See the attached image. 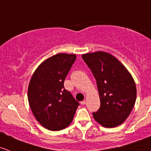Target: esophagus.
Here are the masks:
<instances>
[{"label": "esophagus", "instance_id": "obj_1", "mask_svg": "<svg viewBox=\"0 0 151 151\" xmlns=\"http://www.w3.org/2000/svg\"><path fill=\"white\" fill-rule=\"evenodd\" d=\"M81 104H82V105H85V104H86V101H85V100H83V101H82L81 102Z\"/></svg>", "mask_w": 151, "mask_h": 151}]
</instances>
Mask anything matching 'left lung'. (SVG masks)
<instances>
[{"mask_svg":"<svg viewBox=\"0 0 151 151\" xmlns=\"http://www.w3.org/2000/svg\"><path fill=\"white\" fill-rule=\"evenodd\" d=\"M96 81L100 107L92 113L96 122L111 128L122 124L134 106L137 88L132 76L115 57L104 52L83 55Z\"/></svg>","mask_w":151,"mask_h":151,"instance_id":"left-lung-1","label":"left lung"}]
</instances>
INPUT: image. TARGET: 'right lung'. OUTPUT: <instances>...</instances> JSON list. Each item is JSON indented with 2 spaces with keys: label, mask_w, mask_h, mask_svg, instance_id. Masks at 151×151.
<instances>
[{
  "label": "right lung",
  "mask_w": 151,
  "mask_h": 151,
  "mask_svg": "<svg viewBox=\"0 0 151 151\" xmlns=\"http://www.w3.org/2000/svg\"><path fill=\"white\" fill-rule=\"evenodd\" d=\"M76 56L57 54L46 59L31 77L28 88V100L36 120L52 131L69 125L80 105L64 83Z\"/></svg>",
  "instance_id": "1"
}]
</instances>
